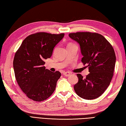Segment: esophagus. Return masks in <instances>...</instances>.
Masks as SVG:
<instances>
[{"label": "esophagus", "instance_id": "1", "mask_svg": "<svg viewBox=\"0 0 126 126\" xmlns=\"http://www.w3.org/2000/svg\"><path fill=\"white\" fill-rule=\"evenodd\" d=\"M63 75H64L65 76H69L70 75V74L68 73V72H65V73H63Z\"/></svg>", "mask_w": 126, "mask_h": 126}]
</instances>
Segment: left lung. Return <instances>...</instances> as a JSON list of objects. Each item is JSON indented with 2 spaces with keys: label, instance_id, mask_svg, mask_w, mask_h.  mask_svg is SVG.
Wrapping results in <instances>:
<instances>
[{
  "label": "left lung",
  "instance_id": "8db88e82",
  "mask_svg": "<svg viewBox=\"0 0 126 126\" xmlns=\"http://www.w3.org/2000/svg\"><path fill=\"white\" fill-rule=\"evenodd\" d=\"M70 38L79 44L82 62L89 68L83 78L77 74L79 81L74 88L79 97L93 100L100 96L110 84L113 76L116 56L113 47L100 34L89 32L71 33Z\"/></svg>",
  "mask_w": 126,
  "mask_h": 126
}]
</instances>
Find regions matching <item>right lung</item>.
<instances>
[{"mask_svg":"<svg viewBox=\"0 0 126 126\" xmlns=\"http://www.w3.org/2000/svg\"><path fill=\"white\" fill-rule=\"evenodd\" d=\"M64 36V33L46 32L31 34L16 52L13 62L16 79L21 89L31 100L44 101L54 92L61 74L45 69L44 60L51 57L53 48Z\"/></svg>","mask_w":126,"mask_h":126,"instance_id":"right-lung-1","label":"right lung"}]
</instances>
